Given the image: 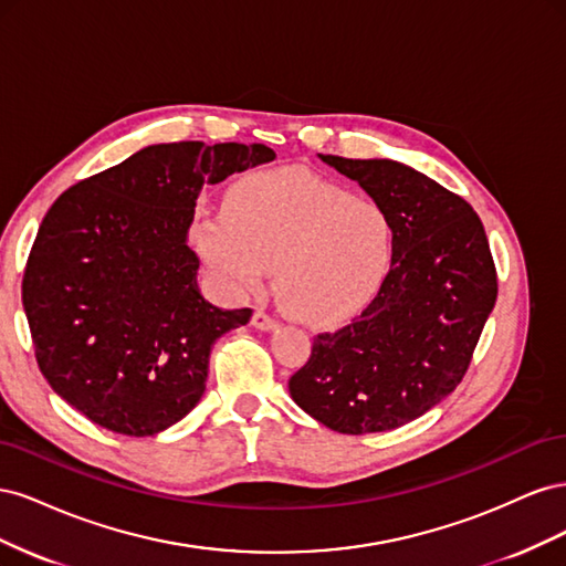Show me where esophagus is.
<instances>
[{"instance_id":"esophagus-1","label":"esophagus","mask_w":566,"mask_h":566,"mask_svg":"<svg viewBox=\"0 0 566 566\" xmlns=\"http://www.w3.org/2000/svg\"><path fill=\"white\" fill-rule=\"evenodd\" d=\"M252 325L256 331H273V328H279V321L269 316L266 312H254L252 314Z\"/></svg>"}]
</instances>
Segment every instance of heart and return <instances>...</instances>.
<instances>
[{
  "label": "heart",
  "instance_id": "1",
  "mask_svg": "<svg viewBox=\"0 0 566 566\" xmlns=\"http://www.w3.org/2000/svg\"><path fill=\"white\" fill-rule=\"evenodd\" d=\"M196 245L231 297L260 290L271 266L281 304L310 325L361 312L391 260L380 205L302 169L252 175L227 193L224 210L200 219Z\"/></svg>",
  "mask_w": 566,
  "mask_h": 566
}]
</instances>
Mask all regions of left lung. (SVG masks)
<instances>
[{"instance_id":"obj_1","label":"left lung","mask_w":566,"mask_h":566,"mask_svg":"<svg viewBox=\"0 0 566 566\" xmlns=\"http://www.w3.org/2000/svg\"><path fill=\"white\" fill-rule=\"evenodd\" d=\"M380 205L391 266L345 328L314 337L290 397L342 434L387 432L460 385L493 312L499 279L472 205L394 160L318 156Z\"/></svg>"}]
</instances>
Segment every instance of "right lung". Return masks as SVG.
I'll use <instances>...</instances> for the list:
<instances>
[{"label":"right lung","instance_id":"add662e5","mask_svg":"<svg viewBox=\"0 0 566 566\" xmlns=\"http://www.w3.org/2000/svg\"><path fill=\"white\" fill-rule=\"evenodd\" d=\"M273 158L264 144H158L56 198L28 256L23 310L61 399L127 437L191 413L212 345L252 316L200 295L186 243L196 200L202 184Z\"/></svg>","mask_w":566,"mask_h":566}]
</instances>
